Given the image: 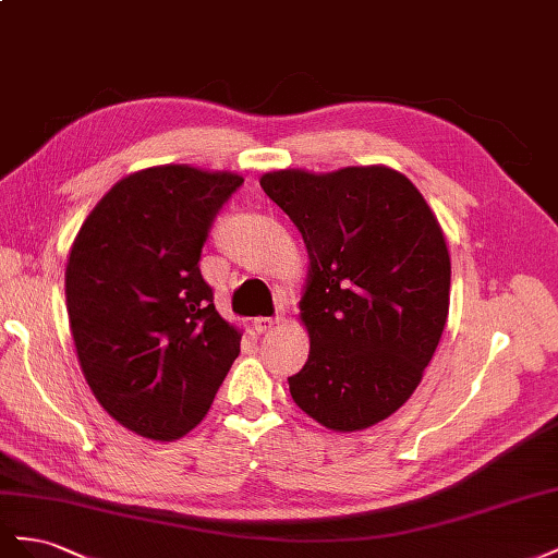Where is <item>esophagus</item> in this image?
<instances>
[{
  "label": "esophagus",
  "instance_id": "esophagus-1",
  "mask_svg": "<svg viewBox=\"0 0 558 558\" xmlns=\"http://www.w3.org/2000/svg\"><path fill=\"white\" fill-rule=\"evenodd\" d=\"M280 320H278V317H254V323H252V327L254 329H257L259 333H264V331H270V329H274L276 325H278Z\"/></svg>",
  "mask_w": 558,
  "mask_h": 558
}]
</instances>
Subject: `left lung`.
Here are the masks:
<instances>
[{"instance_id":"1","label":"left lung","mask_w":558,"mask_h":558,"mask_svg":"<svg viewBox=\"0 0 558 558\" xmlns=\"http://www.w3.org/2000/svg\"><path fill=\"white\" fill-rule=\"evenodd\" d=\"M259 184L311 262L299 301L311 353L288 378L292 400L333 433L386 421L418 388L449 317L451 257L435 213L388 166L288 168Z\"/></svg>"}]
</instances>
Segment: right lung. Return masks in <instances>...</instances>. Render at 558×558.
Segmentation results:
<instances>
[{
	"instance_id": "add662e5",
	"label": "right lung",
	"mask_w": 558,
	"mask_h": 558,
	"mask_svg": "<svg viewBox=\"0 0 558 558\" xmlns=\"http://www.w3.org/2000/svg\"><path fill=\"white\" fill-rule=\"evenodd\" d=\"M229 170L154 166L119 180L78 229L65 299L95 400L135 435L172 441L208 413L243 331L213 304L198 259Z\"/></svg>"
}]
</instances>
